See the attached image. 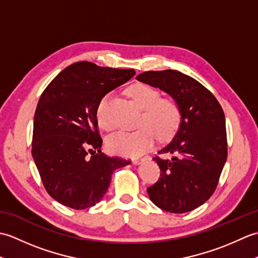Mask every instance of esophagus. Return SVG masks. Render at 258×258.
I'll use <instances>...</instances> for the list:
<instances>
[{"instance_id": "esophagus-1", "label": "esophagus", "mask_w": 258, "mask_h": 258, "mask_svg": "<svg viewBox=\"0 0 258 258\" xmlns=\"http://www.w3.org/2000/svg\"><path fill=\"white\" fill-rule=\"evenodd\" d=\"M146 160H149V157H142V158H133L132 160V163L134 164V165H139V164H141L142 162H144Z\"/></svg>"}]
</instances>
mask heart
Returning a JSON list of instances; mask_svg holds the SVG:
<instances>
[{
    "label": "heart",
    "mask_w": 258,
    "mask_h": 258,
    "mask_svg": "<svg viewBox=\"0 0 258 258\" xmlns=\"http://www.w3.org/2000/svg\"><path fill=\"white\" fill-rule=\"evenodd\" d=\"M126 93L136 105L143 109L139 122L141 127L131 132L119 131L109 135L106 145L113 154L136 157L154 145L156 135L161 140H165L176 131L180 111L174 100L160 97V93L146 84L131 85ZM108 102L109 95L107 94L100 101L96 108L98 125L106 131L113 128V122L108 115Z\"/></svg>",
    "instance_id": "1"
}]
</instances>
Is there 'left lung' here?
Listing matches in <instances>:
<instances>
[{"instance_id": "left-lung-1", "label": "left lung", "mask_w": 258, "mask_h": 258, "mask_svg": "<svg viewBox=\"0 0 258 258\" xmlns=\"http://www.w3.org/2000/svg\"><path fill=\"white\" fill-rule=\"evenodd\" d=\"M136 80L164 91L177 103L179 126L154 157L161 177L147 188L150 200L169 213L195 210L215 190L227 158L225 116L220 103L200 82L174 70L149 71Z\"/></svg>"}]
</instances>
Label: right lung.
<instances>
[{"instance_id":"right-lung-1","label":"right lung","mask_w":258,"mask_h":258,"mask_svg":"<svg viewBox=\"0 0 258 258\" xmlns=\"http://www.w3.org/2000/svg\"><path fill=\"white\" fill-rule=\"evenodd\" d=\"M134 75L133 69L78 62L42 93L34 115L32 156L52 199L74 210L94 206L107 191L115 169L131 164L102 153L96 108L108 92Z\"/></svg>"}]
</instances>
